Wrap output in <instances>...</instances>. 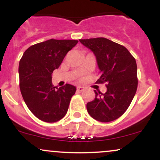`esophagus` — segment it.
Here are the masks:
<instances>
[{
    "label": "esophagus",
    "instance_id": "obj_1",
    "mask_svg": "<svg viewBox=\"0 0 160 160\" xmlns=\"http://www.w3.org/2000/svg\"><path fill=\"white\" fill-rule=\"evenodd\" d=\"M84 89H85V88L84 87H82V86H78V87H77V90H78V92H82L84 90Z\"/></svg>",
    "mask_w": 160,
    "mask_h": 160
}]
</instances>
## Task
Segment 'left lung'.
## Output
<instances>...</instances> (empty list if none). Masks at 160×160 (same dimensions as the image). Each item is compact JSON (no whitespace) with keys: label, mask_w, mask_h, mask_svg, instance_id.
I'll use <instances>...</instances> for the list:
<instances>
[{"label":"left lung","mask_w":160,"mask_h":160,"mask_svg":"<svg viewBox=\"0 0 160 160\" xmlns=\"http://www.w3.org/2000/svg\"><path fill=\"white\" fill-rule=\"evenodd\" d=\"M79 40L96 58L100 70L97 82H108L104 94L95 91V99L86 104L88 113L102 122L117 120L127 110L136 92V61L126 47L107 38Z\"/></svg>","instance_id":"obj_1"}]
</instances>
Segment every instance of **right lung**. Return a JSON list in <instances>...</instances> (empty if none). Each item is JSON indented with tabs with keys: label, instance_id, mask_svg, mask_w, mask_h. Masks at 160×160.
<instances>
[{
	"label": "right lung",
	"instance_id": "right-lung-1",
	"mask_svg": "<svg viewBox=\"0 0 160 160\" xmlns=\"http://www.w3.org/2000/svg\"><path fill=\"white\" fill-rule=\"evenodd\" d=\"M78 43L75 40H46L28 48L20 60V91L27 107L40 120L55 122L67 113L77 89L71 84L54 86L52 74Z\"/></svg>",
	"mask_w": 160,
	"mask_h": 160
}]
</instances>
